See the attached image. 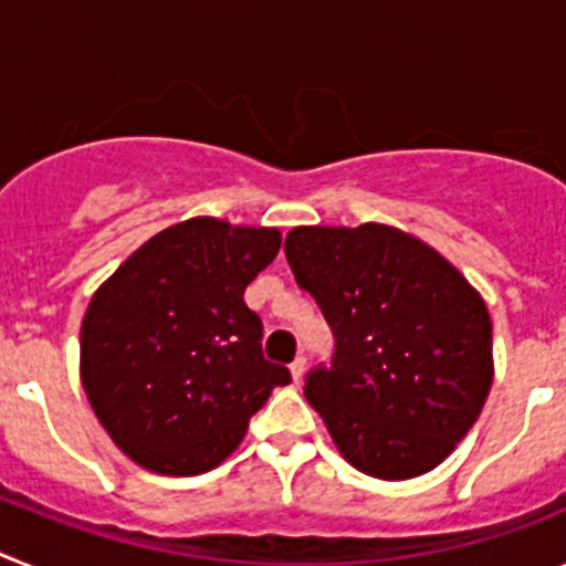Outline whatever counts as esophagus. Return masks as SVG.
<instances>
[{"label":"esophagus","instance_id":"obj_1","mask_svg":"<svg viewBox=\"0 0 566 566\" xmlns=\"http://www.w3.org/2000/svg\"><path fill=\"white\" fill-rule=\"evenodd\" d=\"M289 371H292L294 382H300V379H303V374H306V357L294 359V363L289 365Z\"/></svg>","mask_w":566,"mask_h":566}]
</instances>
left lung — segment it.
Segmentation results:
<instances>
[{
    "mask_svg": "<svg viewBox=\"0 0 566 566\" xmlns=\"http://www.w3.org/2000/svg\"><path fill=\"white\" fill-rule=\"evenodd\" d=\"M286 260L337 348L306 377L334 444L374 479L437 468L482 413L493 326L479 292L437 249L385 223L297 227Z\"/></svg>",
    "mask_w": 566,
    "mask_h": 566,
    "instance_id": "8db88e82",
    "label": "left lung"
}]
</instances>
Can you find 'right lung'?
Listing matches in <instances>:
<instances>
[{"instance_id": "right-lung-1", "label": "right lung", "mask_w": 566, "mask_h": 566, "mask_svg": "<svg viewBox=\"0 0 566 566\" xmlns=\"http://www.w3.org/2000/svg\"><path fill=\"white\" fill-rule=\"evenodd\" d=\"M280 232L189 218L135 249L82 323V385L98 422L142 468L195 476L218 468L286 365L263 357V323L243 292Z\"/></svg>"}]
</instances>
